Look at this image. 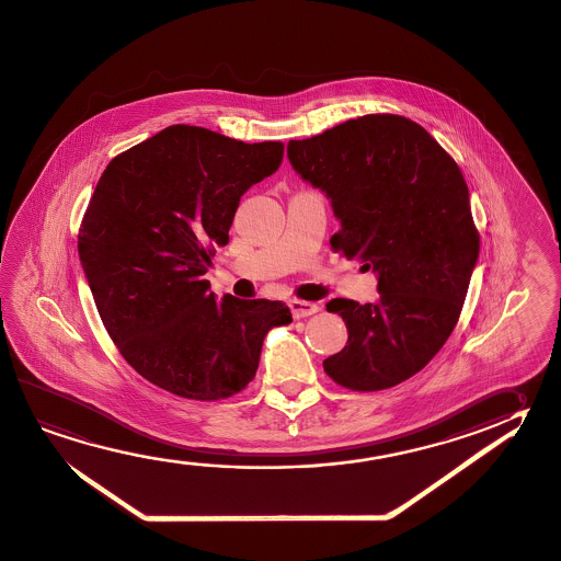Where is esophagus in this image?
Instances as JSON below:
<instances>
[{
    "label": "esophagus",
    "mask_w": 561,
    "mask_h": 561,
    "mask_svg": "<svg viewBox=\"0 0 561 561\" xmlns=\"http://www.w3.org/2000/svg\"><path fill=\"white\" fill-rule=\"evenodd\" d=\"M290 312H293L295 320H300V318H308V316L320 312V306L312 305V302H302V300H293Z\"/></svg>",
    "instance_id": "esophagus-1"
}]
</instances>
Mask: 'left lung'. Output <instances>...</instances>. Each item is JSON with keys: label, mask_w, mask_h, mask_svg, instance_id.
Here are the masks:
<instances>
[{"label": "left lung", "mask_w": 561, "mask_h": 561, "mask_svg": "<svg viewBox=\"0 0 561 561\" xmlns=\"http://www.w3.org/2000/svg\"><path fill=\"white\" fill-rule=\"evenodd\" d=\"M286 154L340 219L332 248L377 275V302L325 305L350 337L323 370L352 390L410 379L454 332L479 259L463 174L422 125L400 115L350 119L288 142Z\"/></svg>", "instance_id": "1"}]
</instances>
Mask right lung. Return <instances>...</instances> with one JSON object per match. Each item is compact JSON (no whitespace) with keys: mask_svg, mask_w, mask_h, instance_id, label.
<instances>
[{"mask_svg":"<svg viewBox=\"0 0 561 561\" xmlns=\"http://www.w3.org/2000/svg\"><path fill=\"white\" fill-rule=\"evenodd\" d=\"M285 145L171 125L117 154L85 209L78 255L125 362L184 399H228L255 377L278 300L218 302L204 278L239 199L280 167Z\"/></svg>","mask_w":561,"mask_h":561,"instance_id":"right-lung-1","label":"right lung"}]
</instances>
